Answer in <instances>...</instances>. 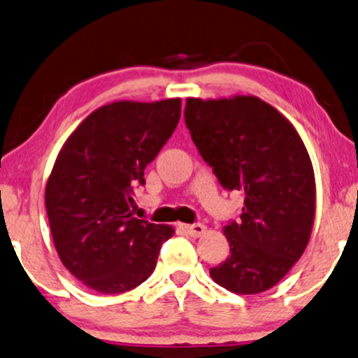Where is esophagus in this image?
Masks as SVG:
<instances>
[{
  "mask_svg": "<svg viewBox=\"0 0 358 358\" xmlns=\"http://www.w3.org/2000/svg\"><path fill=\"white\" fill-rule=\"evenodd\" d=\"M184 231H186L187 234H191L192 237H201L207 232V227L204 226V224H191V226H184Z\"/></svg>",
  "mask_w": 358,
  "mask_h": 358,
  "instance_id": "obj_1",
  "label": "esophagus"
}]
</instances>
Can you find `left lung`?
Here are the masks:
<instances>
[{
    "mask_svg": "<svg viewBox=\"0 0 358 358\" xmlns=\"http://www.w3.org/2000/svg\"><path fill=\"white\" fill-rule=\"evenodd\" d=\"M186 126L224 187L244 191L231 255L209 273L239 295L272 289L301 259L315 217V176L292 122L257 96L187 98Z\"/></svg>",
    "mask_w": 358,
    "mask_h": 358,
    "instance_id": "left-lung-1",
    "label": "left lung"
}]
</instances>
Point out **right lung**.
Listing matches in <instances>:
<instances>
[{
	"instance_id": "obj_1",
	"label": "right lung",
	"mask_w": 358,
	"mask_h": 358,
	"mask_svg": "<svg viewBox=\"0 0 358 358\" xmlns=\"http://www.w3.org/2000/svg\"><path fill=\"white\" fill-rule=\"evenodd\" d=\"M180 117V98L114 101L71 132L48 178L46 210L63 266L87 289L122 294L156 267L174 227L132 217V189Z\"/></svg>"
}]
</instances>
